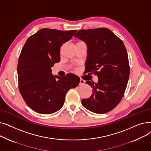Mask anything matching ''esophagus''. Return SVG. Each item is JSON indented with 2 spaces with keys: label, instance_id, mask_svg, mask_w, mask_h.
<instances>
[{
  "label": "esophagus",
  "instance_id": "obj_1",
  "mask_svg": "<svg viewBox=\"0 0 151 151\" xmlns=\"http://www.w3.org/2000/svg\"><path fill=\"white\" fill-rule=\"evenodd\" d=\"M85 81L84 80H83V79H80V85H83V84H85Z\"/></svg>",
  "mask_w": 151,
  "mask_h": 151
}]
</instances>
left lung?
<instances>
[{
    "label": "left lung",
    "instance_id": "1",
    "mask_svg": "<svg viewBox=\"0 0 151 151\" xmlns=\"http://www.w3.org/2000/svg\"><path fill=\"white\" fill-rule=\"evenodd\" d=\"M74 37L86 43V66L99 79L97 83L86 81L92 88V94L83 99L81 104L93 113H108L119 104L129 81L130 67L124 44L107 28L80 30Z\"/></svg>",
    "mask_w": 151,
    "mask_h": 151
}]
</instances>
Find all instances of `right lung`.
I'll return each instance as SVG.
<instances>
[{
  "label": "right lung",
  "instance_id": "right-lung-1",
  "mask_svg": "<svg viewBox=\"0 0 151 151\" xmlns=\"http://www.w3.org/2000/svg\"><path fill=\"white\" fill-rule=\"evenodd\" d=\"M76 31L42 29L29 37L22 47L17 67L19 90L28 106L38 113L58 111L68 90L80 83V78L74 74L53 76L51 70L60 62V46Z\"/></svg>",
  "mask_w": 151,
  "mask_h": 151
}]
</instances>
